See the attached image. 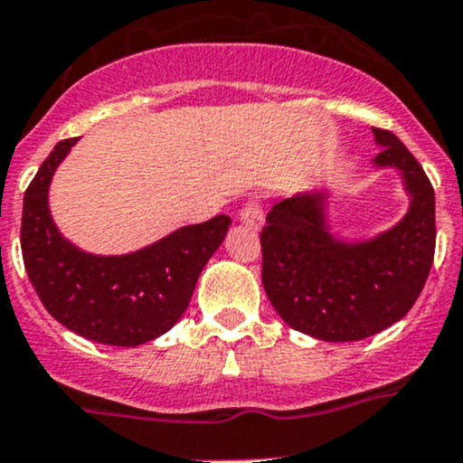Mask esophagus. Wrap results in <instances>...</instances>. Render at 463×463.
<instances>
[{
  "instance_id": "obj_1",
  "label": "esophagus",
  "mask_w": 463,
  "mask_h": 463,
  "mask_svg": "<svg viewBox=\"0 0 463 463\" xmlns=\"http://www.w3.org/2000/svg\"><path fill=\"white\" fill-rule=\"evenodd\" d=\"M240 222L244 223L246 228H250V231H258L261 226V222H264V210H261V203L258 199H250V202H246L241 205L240 210Z\"/></svg>"
}]
</instances>
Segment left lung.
<instances>
[{
    "label": "left lung",
    "instance_id": "left-lung-1",
    "mask_svg": "<svg viewBox=\"0 0 463 463\" xmlns=\"http://www.w3.org/2000/svg\"><path fill=\"white\" fill-rule=\"evenodd\" d=\"M374 129L376 167H396L410 194L408 214L367 241L335 240L326 228V193L293 194L266 214L261 284L291 329L326 343L370 338L412 309L434 260V190L423 167L392 132Z\"/></svg>",
    "mask_w": 463,
    "mask_h": 463
}]
</instances>
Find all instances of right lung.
I'll return each instance as SVG.
<instances>
[{
    "instance_id": "1",
    "label": "right lung",
    "mask_w": 463,
    "mask_h": 463,
    "mask_svg": "<svg viewBox=\"0 0 463 463\" xmlns=\"http://www.w3.org/2000/svg\"><path fill=\"white\" fill-rule=\"evenodd\" d=\"M73 145L76 138L55 145L24 193L20 240L26 273L60 325L93 343L137 347L179 322L231 217L184 226L137 253H85L60 235L49 213L51 179Z\"/></svg>"
}]
</instances>
